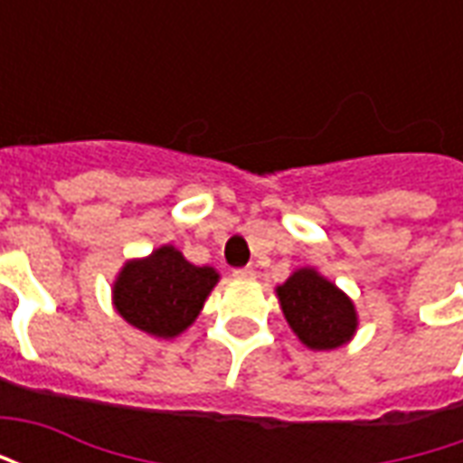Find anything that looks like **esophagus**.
<instances>
[{
  "label": "esophagus",
  "mask_w": 463,
  "mask_h": 463,
  "mask_svg": "<svg viewBox=\"0 0 463 463\" xmlns=\"http://www.w3.org/2000/svg\"><path fill=\"white\" fill-rule=\"evenodd\" d=\"M255 268H238V270H232V278L235 280H255Z\"/></svg>",
  "instance_id": "1"
}]
</instances>
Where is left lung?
I'll list each match as a JSON object with an SVG mask.
<instances>
[{"mask_svg": "<svg viewBox=\"0 0 463 463\" xmlns=\"http://www.w3.org/2000/svg\"><path fill=\"white\" fill-rule=\"evenodd\" d=\"M275 292L290 330L307 349H337L354 337L359 327L354 302L315 268L295 270Z\"/></svg>", "mask_w": 463, "mask_h": 463, "instance_id": "8db88e82", "label": "left lung"}]
</instances>
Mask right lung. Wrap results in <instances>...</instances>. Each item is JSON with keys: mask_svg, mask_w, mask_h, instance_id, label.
Masks as SVG:
<instances>
[{"mask_svg": "<svg viewBox=\"0 0 463 463\" xmlns=\"http://www.w3.org/2000/svg\"><path fill=\"white\" fill-rule=\"evenodd\" d=\"M221 272L193 265L178 248L161 245L146 258L123 262L111 288L116 312L136 330L173 340L201 315Z\"/></svg>", "mask_w": 463, "mask_h": 463, "instance_id": "1", "label": "right lung"}]
</instances>
